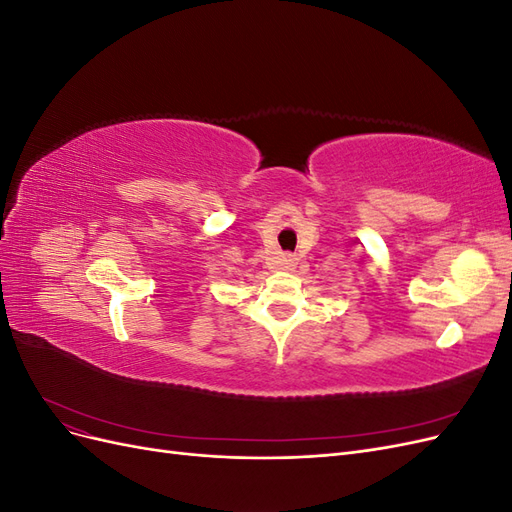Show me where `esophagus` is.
Returning a JSON list of instances; mask_svg holds the SVG:
<instances>
[{"instance_id": "obj_1", "label": "esophagus", "mask_w": 512, "mask_h": 512, "mask_svg": "<svg viewBox=\"0 0 512 512\" xmlns=\"http://www.w3.org/2000/svg\"><path fill=\"white\" fill-rule=\"evenodd\" d=\"M280 265H282L284 269H290V267H294V258L284 256V258H280Z\"/></svg>"}]
</instances>
